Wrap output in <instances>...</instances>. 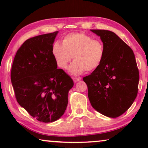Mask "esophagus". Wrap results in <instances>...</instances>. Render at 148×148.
<instances>
[{"label": "esophagus", "mask_w": 148, "mask_h": 148, "mask_svg": "<svg viewBox=\"0 0 148 148\" xmlns=\"http://www.w3.org/2000/svg\"><path fill=\"white\" fill-rule=\"evenodd\" d=\"M72 79H73V82L76 83V82H79V81H80L81 79H82V78H81V77H73Z\"/></svg>", "instance_id": "obj_1"}]
</instances>
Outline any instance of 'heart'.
Returning <instances> with one entry per match:
<instances>
[{
    "label": "heart",
    "instance_id": "1",
    "mask_svg": "<svg viewBox=\"0 0 148 148\" xmlns=\"http://www.w3.org/2000/svg\"><path fill=\"white\" fill-rule=\"evenodd\" d=\"M52 54L58 67L66 69L73 58L69 67L73 75H79L97 69L104 58L105 50L102 42L83 32L68 34L62 39V44L56 42L52 46Z\"/></svg>",
    "mask_w": 148,
    "mask_h": 148
}]
</instances>
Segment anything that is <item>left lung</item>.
Returning a JSON list of instances; mask_svg holds the SVG:
<instances>
[{"label":"left lung","mask_w":148,"mask_h":148,"mask_svg":"<svg viewBox=\"0 0 148 148\" xmlns=\"http://www.w3.org/2000/svg\"><path fill=\"white\" fill-rule=\"evenodd\" d=\"M91 31L104 44V58L100 66L83 79L93 108L116 118L128 110L137 97L139 75L136 60L132 49L114 32Z\"/></svg>","instance_id":"1"}]
</instances>
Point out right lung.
<instances>
[{"label": "right lung", "instance_id": "1", "mask_svg": "<svg viewBox=\"0 0 148 148\" xmlns=\"http://www.w3.org/2000/svg\"><path fill=\"white\" fill-rule=\"evenodd\" d=\"M58 31L27 39L18 49L11 79L16 100L32 117L43 123L62 116L73 81L57 69L52 46Z\"/></svg>", "mask_w": 148, "mask_h": 148}]
</instances>
